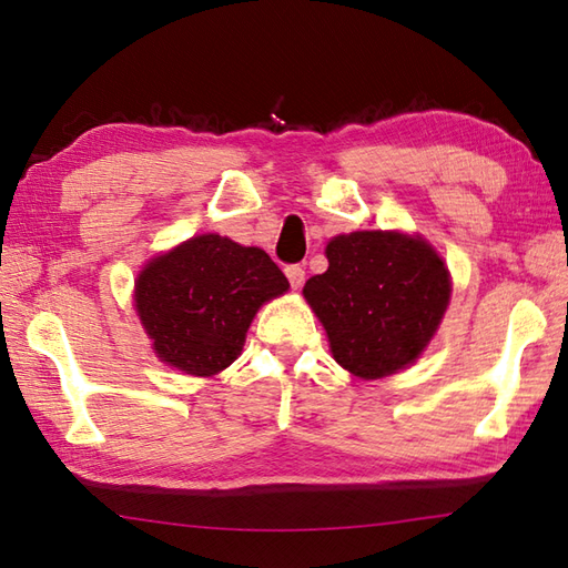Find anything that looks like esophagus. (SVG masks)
Listing matches in <instances>:
<instances>
[{
    "label": "esophagus",
    "mask_w": 568,
    "mask_h": 568,
    "mask_svg": "<svg viewBox=\"0 0 568 568\" xmlns=\"http://www.w3.org/2000/svg\"><path fill=\"white\" fill-rule=\"evenodd\" d=\"M285 275H287V281H291V285L295 287V291L305 283V268H303V265H287Z\"/></svg>",
    "instance_id": "obj_1"
}]
</instances>
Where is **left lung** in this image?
Listing matches in <instances>:
<instances>
[{"instance_id":"1","label":"left lung","mask_w":568,"mask_h":568,"mask_svg":"<svg viewBox=\"0 0 568 568\" xmlns=\"http://www.w3.org/2000/svg\"><path fill=\"white\" fill-rule=\"evenodd\" d=\"M329 268L305 283V300L329 336L336 364L383 378L425 352L449 305L452 283L427 241L354 232L327 244Z\"/></svg>"}]
</instances>
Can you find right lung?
<instances>
[{
  "mask_svg": "<svg viewBox=\"0 0 568 568\" xmlns=\"http://www.w3.org/2000/svg\"><path fill=\"white\" fill-rule=\"evenodd\" d=\"M287 287L265 251L202 234L153 258L134 297L161 361L190 376H214L241 354L258 307Z\"/></svg>",
  "mask_w": 568,
  "mask_h": 568,
  "instance_id": "1",
  "label": "right lung"
}]
</instances>
